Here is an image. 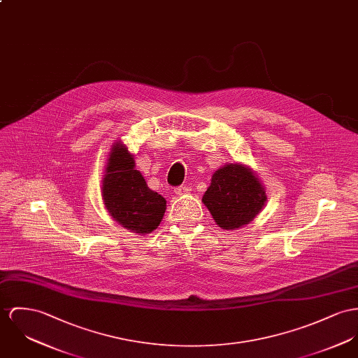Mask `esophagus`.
I'll list each match as a JSON object with an SVG mask.
<instances>
[{"instance_id":"1","label":"esophagus","mask_w":358,"mask_h":358,"mask_svg":"<svg viewBox=\"0 0 358 358\" xmlns=\"http://www.w3.org/2000/svg\"><path fill=\"white\" fill-rule=\"evenodd\" d=\"M188 192H189V187H188V185H180V187H177V188L174 189V193H176L177 196H182V194H187Z\"/></svg>"}]
</instances>
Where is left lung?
<instances>
[{"label":"left lung","instance_id":"8db88e82","mask_svg":"<svg viewBox=\"0 0 358 358\" xmlns=\"http://www.w3.org/2000/svg\"><path fill=\"white\" fill-rule=\"evenodd\" d=\"M201 201L220 227L237 230L262 213L267 194L257 174L249 166L236 162L222 166L213 174Z\"/></svg>","mask_w":358,"mask_h":358}]
</instances>
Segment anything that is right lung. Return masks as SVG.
I'll return each instance as SVG.
<instances>
[{
	"label": "right lung",
	"mask_w": 358,
	"mask_h": 358,
	"mask_svg": "<svg viewBox=\"0 0 358 358\" xmlns=\"http://www.w3.org/2000/svg\"><path fill=\"white\" fill-rule=\"evenodd\" d=\"M101 192L111 218L132 233L150 234L164 220L165 197L148 188L122 141L111 145Z\"/></svg>",
	"instance_id": "right-lung-1"
}]
</instances>
